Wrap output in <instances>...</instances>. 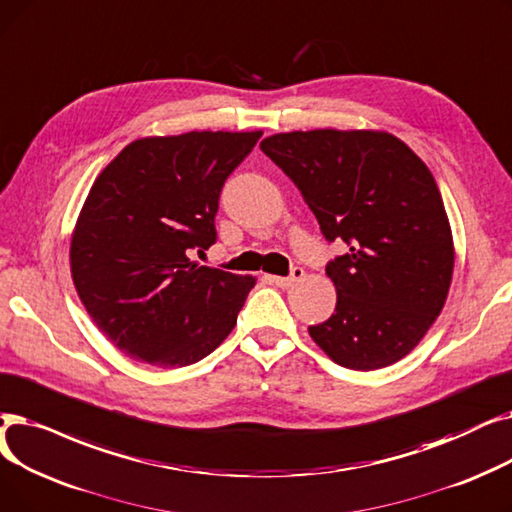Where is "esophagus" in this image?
Masks as SVG:
<instances>
[{"instance_id": "esophagus-1", "label": "esophagus", "mask_w": 512, "mask_h": 512, "mask_svg": "<svg viewBox=\"0 0 512 512\" xmlns=\"http://www.w3.org/2000/svg\"><path fill=\"white\" fill-rule=\"evenodd\" d=\"M304 279V269L302 266H294V269H291V275L289 277H271V281L277 285V287H291L294 283H298V281H302Z\"/></svg>"}]
</instances>
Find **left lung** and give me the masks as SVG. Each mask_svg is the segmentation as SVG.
<instances>
[{
	"label": "left lung",
	"instance_id": "1",
	"mask_svg": "<svg viewBox=\"0 0 512 512\" xmlns=\"http://www.w3.org/2000/svg\"><path fill=\"white\" fill-rule=\"evenodd\" d=\"M300 189L329 241L331 319L308 327L339 367L375 371L419 346L440 316L454 271L448 214L431 170L385 131L314 129L260 141Z\"/></svg>",
	"mask_w": 512,
	"mask_h": 512
}]
</instances>
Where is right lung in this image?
Returning a JSON list of instances; mask_svg holds the SVG:
<instances>
[{"mask_svg":"<svg viewBox=\"0 0 512 512\" xmlns=\"http://www.w3.org/2000/svg\"><path fill=\"white\" fill-rule=\"evenodd\" d=\"M260 135L135 139L91 185L70 239V273L97 329L133 360L187 367L233 331L256 279L189 256L216 241L218 196Z\"/></svg>","mask_w":512,"mask_h":512,"instance_id":"1","label":"right lung"}]
</instances>
